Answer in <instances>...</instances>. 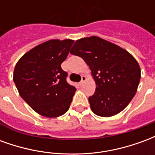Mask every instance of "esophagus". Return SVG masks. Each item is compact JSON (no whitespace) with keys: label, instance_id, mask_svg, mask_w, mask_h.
<instances>
[{"label":"esophagus","instance_id":"esophagus-1","mask_svg":"<svg viewBox=\"0 0 155 155\" xmlns=\"http://www.w3.org/2000/svg\"><path fill=\"white\" fill-rule=\"evenodd\" d=\"M85 81H86V76H84V75H82V76H81V82H80V84H83V83H84Z\"/></svg>","mask_w":155,"mask_h":155}]
</instances>
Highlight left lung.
<instances>
[{
	"instance_id": "obj_1",
	"label": "left lung",
	"mask_w": 155,
	"mask_h": 155,
	"mask_svg": "<svg viewBox=\"0 0 155 155\" xmlns=\"http://www.w3.org/2000/svg\"><path fill=\"white\" fill-rule=\"evenodd\" d=\"M71 54L82 58L91 69L96 90L89 102L94 114L113 116L130 104L141 76L139 63L132 54L98 36L77 40Z\"/></svg>"
}]
</instances>
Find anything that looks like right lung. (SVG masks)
<instances>
[{
  "label": "right lung",
  "instance_id": "obj_1",
  "mask_svg": "<svg viewBox=\"0 0 155 155\" xmlns=\"http://www.w3.org/2000/svg\"><path fill=\"white\" fill-rule=\"evenodd\" d=\"M72 40H51L26 52L16 63L13 81L20 95L42 116L55 118L69 110L76 89L67 83L61 64Z\"/></svg>",
  "mask_w": 155,
  "mask_h": 155
}]
</instances>
